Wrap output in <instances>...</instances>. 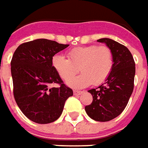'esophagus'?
Returning a JSON list of instances; mask_svg holds the SVG:
<instances>
[{
	"mask_svg": "<svg viewBox=\"0 0 148 148\" xmlns=\"http://www.w3.org/2000/svg\"><path fill=\"white\" fill-rule=\"evenodd\" d=\"M82 91H78V90H74V95H80V94H82Z\"/></svg>",
	"mask_w": 148,
	"mask_h": 148,
	"instance_id": "esophagus-1",
	"label": "esophagus"
}]
</instances>
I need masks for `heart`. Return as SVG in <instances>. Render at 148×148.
I'll list each match as a JSON object with an SVG mask.
<instances>
[{"mask_svg": "<svg viewBox=\"0 0 148 148\" xmlns=\"http://www.w3.org/2000/svg\"><path fill=\"white\" fill-rule=\"evenodd\" d=\"M67 57L55 55L52 64L62 79L67 80L78 71L82 74L70 79L67 85L74 88H82L94 84L103 83L112 72L113 55L111 49L106 46L89 45L70 50Z\"/></svg>", "mask_w": 148, "mask_h": 148, "instance_id": "b5f03b06", "label": "heart"}]
</instances>
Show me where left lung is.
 <instances>
[{
    "label": "left lung",
    "mask_w": 148,
    "mask_h": 148,
    "mask_svg": "<svg viewBox=\"0 0 148 148\" xmlns=\"http://www.w3.org/2000/svg\"><path fill=\"white\" fill-rule=\"evenodd\" d=\"M112 51L113 67L105 82L90 92L93 100L85 107L87 115L97 121H108L119 116L126 107L134 90L135 63L125 46L111 39L97 40Z\"/></svg>",
    "instance_id": "8db88e82"
}]
</instances>
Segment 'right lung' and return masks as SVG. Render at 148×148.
<instances>
[{
	"label": "right lung",
	"instance_id": "1",
	"mask_svg": "<svg viewBox=\"0 0 148 148\" xmlns=\"http://www.w3.org/2000/svg\"><path fill=\"white\" fill-rule=\"evenodd\" d=\"M69 46L38 39L20 45L11 60L14 96L25 116L39 124L57 120L73 91L63 83L52 64L53 57ZM58 88H50L51 83Z\"/></svg>",
	"mask_w": 148,
	"mask_h": 148
}]
</instances>
